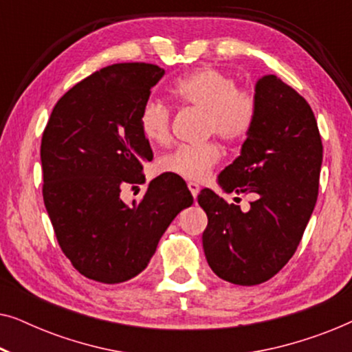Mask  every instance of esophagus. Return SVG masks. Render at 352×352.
<instances>
[{"mask_svg":"<svg viewBox=\"0 0 352 352\" xmlns=\"http://www.w3.org/2000/svg\"><path fill=\"white\" fill-rule=\"evenodd\" d=\"M187 187H189L190 194L194 195V199H197V195H199V192H200V186L194 181H189V182H187Z\"/></svg>","mask_w":352,"mask_h":352,"instance_id":"34e87169","label":"esophagus"}]
</instances>
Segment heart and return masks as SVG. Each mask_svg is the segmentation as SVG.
Masks as SVG:
<instances>
[{"label": "heart", "mask_w": 352, "mask_h": 352, "mask_svg": "<svg viewBox=\"0 0 352 352\" xmlns=\"http://www.w3.org/2000/svg\"><path fill=\"white\" fill-rule=\"evenodd\" d=\"M176 102L205 113V134H214L226 142H240L252 133L258 117L256 98L239 89L237 81L219 69L205 67L182 76L170 86ZM139 128L151 144H165L171 134V112L165 104L147 100L139 112ZM216 142L179 146L160 157L162 173L201 181L221 160Z\"/></svg>", "instance_id": "obj_1"}]
</instances>
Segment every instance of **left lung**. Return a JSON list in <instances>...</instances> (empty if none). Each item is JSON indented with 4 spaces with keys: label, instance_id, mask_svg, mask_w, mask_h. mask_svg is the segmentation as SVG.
<instances>
[{
    "label": "left lung",
    "instance_id": "8db88e82",
    "mask_svg": "<svg viewBox=\"0 0 352 352\" xmlns=\"http://www.w3.org/2000/svg\"><path fill=\"white\" fill-rule=\"evenodd\" d=\"M256 123L240 155L218 176L226 194H253L250 210L228 204L211 189L199 194L208 216L206 261L216 276L235 285H258L285 266L314 210L319 194L322 141L306 99L276 75L254 86Z\"/></svg>",
    "mask_w": 352,
    "mask_h": 352
}]
</instances>
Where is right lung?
Listing matches in <instances>:
<instances>
[{
    "label": "right lung",
    "mask_w": 352,
    "mask_h": 352,
    "mask_svg": "<svg viewBox=\"0 0 352 352\" xmlns=\"http://www.w3.org/2000/svg\"><path fill=\"white\" fill-rule=\"evenodd\" d=\"M163 75L144 62L104 67L57 100L43 133L46 211L62 252L91 280L136 277L171 221L194 204L173 175L152 179L139 201L120 199L124 184L146 181L142 165L153 155L139 112Z\"/></svg>",
    "instance_id": "right-lung-1"
}]
</instances>
